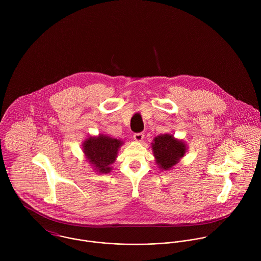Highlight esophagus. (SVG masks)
Listing matches in <instances>:
<instances>
[{
    "instance_id": "34e87169",
    "label": "esophagus",
    "mask_w": 261,
    "mask_h": 261,
    "mask_svg": "<svg viewBox=\"0 0 261 261\" xmlns=\"http://www.w3.org/2000/svg\"><path fill=\"white\" fill-rule=\"evenodd\" d=\"M144 138H145L144 133H138V134H135V135H134V139H135V141H137V142H142Z\"/></svg>"
}]
</instances>
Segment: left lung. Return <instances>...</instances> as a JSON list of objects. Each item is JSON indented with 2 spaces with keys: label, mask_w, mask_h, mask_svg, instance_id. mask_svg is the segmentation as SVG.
<instances>
[{
  "label": "left lung",
  "mask_w": 261,
  "mask_h": 261,
  "mask_svg": "<svg viewBox=\"0 0 261 261\" xmlns=\"http://www.w3.org/2000/svg\"><path fill=\"white\" fill-rule=\"evenodd\" d=\"M151 149L159 168L167 171L176 166L185 155L187 146L183 141L175 139L173 135L166 134L153 139Z\"/></svg>",
  "instance_id": "8db88e82"
}]
</instances>
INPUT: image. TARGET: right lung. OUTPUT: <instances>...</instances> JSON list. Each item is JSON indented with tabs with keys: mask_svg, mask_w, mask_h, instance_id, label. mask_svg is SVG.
Returning <instances> with one entry per match:
<instances>
[{
	"mask_svg": "<svg viewBox=\"0 0 261 261\" xmlns=\"http://www.w3.org/2000/svg\"><path fill=\"white\" fill-rule=\"evenodd\" d=\"M122 144L120 140L99 135L98 137L87 138L82 144V149L96 172L108 174L112 171V165L115 162L117 151Z\"/></svg>",
	"mask_w": 261,
	"mask_h": 261,
	"instance_id": "right-lung-1",
	"label": "right lung"
}]
</instances>
